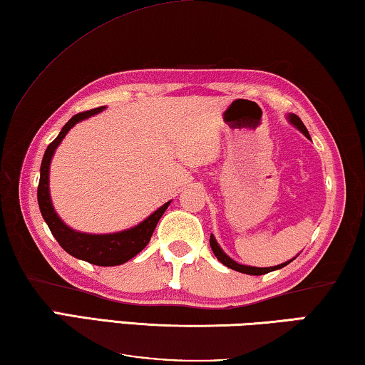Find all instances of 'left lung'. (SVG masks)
Wrapping results in <instances>:
<instances>
[{"instance_id":"obj_1","label":"left lung","mask_w":365,"mask_h":365,"mask_svg":"<svg viewBox=\"0 0 365 365\" xmlns=\"http://www.w3.org/2000/svg\"><path fill=\"white\" fill-rule=\"evenodd\" d=\"M291 121L294 125L297 126V128L304 133L305 136L307 138H310L309 136V131H307V128H305V125L302 123V120H300L297 115H291ZM210 245H211V250H212V253L214 255H216V258L219 259V262H221L222 264H225L227 266V268H230V269H235V271H239V273H245V274H253V276H259V274H266V273H269V271H274V269H279V268H282V266H286L287 263H282V264H277V266H271V268H255V266H245V264H239V263H235L232 258H229L227 255H225V253L221 250V247L217 245V242H216V239H214V237L211 235V239H210Z\"/></svg>"}]
</instances>
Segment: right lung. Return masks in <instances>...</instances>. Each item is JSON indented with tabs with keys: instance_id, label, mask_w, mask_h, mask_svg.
I'll use <instances>...</instances> for the list:
<instances>
[{
	"instance_id": "obj_1",
	"label": "right lung",
	"mask_w": 365,
	"mask_h": 365,
	"mask_svg": "<svg viewBox=\"0 0 365 365\" xmlns=\"http://www.w3.org/2000/svg\"><path fill=\"white\" fill-rule=\"evenodd\" d=\"M103 107L91 108L86 112L76 113L74 117L63 126L53 141L48 144L47 151L43 154L42 165H40V182L37 188V200L40 212L47 222L48 229L56 239L58 244L63 247V250H66L69 255L76 257L79 259H84L91 264L97 266H117L121 263H126L133 257H136L144 247L151 240L153 232L158 225L162 214L167 210L169 203L160 206L158 211L153 212L146 221L138 224L136 227L123 230V232L117 234H106V235H92V234H81L76 230L69 229L66 224L61 222V219L56 216L50 201L48 193V169H50V160L53 155L58 144L61 143L63 138L66 136V133L73 128L78 121L89 118L91 115H96L102 112Z\"/></svg>"
}]
</instances>
